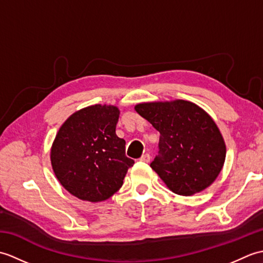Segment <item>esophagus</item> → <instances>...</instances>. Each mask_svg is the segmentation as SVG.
<instances>
[{"mask_svg": "<svg viewBox=\"0 0 263 263\" xmlns=\"http://www.w3.org/2000/svg\"><path fill=\"white\" fill-rule=\"evenodd\" d=\"M150 158H152V157H150V155H149V154H144V155H142V156H141L140 160H141V161H144V163H149V161H150Z\"/></svg>", "mask_w": 263, "mask_h": 263, "instance_id": "esophagus-1", "label": "esophagus"}]
</instances>
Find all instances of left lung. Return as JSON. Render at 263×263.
Masks as SVG:
<instances>
[{
    "label": "left lung",
    "mask_w": 263,
    "mask_h": 263,
    "mask_svg": "<svg viewBox=\"0 0 263 263\" xmlns=\"http://www.w3.org/2000/svg\"><path fill=\"white\" fill-rule=\"evenodd\" d=\"M139 115L160 133L150 167L171 191L193 195L211 185L226 157V144L211 116L187 100L136 105Z\"/></svg>",
    "instance_id": "1"
}]
</instances>
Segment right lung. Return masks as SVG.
<instances>
[{
	"label": "right lung",
	"instance_id": "obj_1",
	"mask_svg": "<svg viewBox=\"0 0 263 263\" xmlns=\"http://www.w3.org/2000/svg\"><path fill=\"white\" fill-rule=\"evenodd\" d=\"M120 110L92 105L72 114L60 127L51 163L62 186L78 199L99 202L121 189L135 161L125 156V140L116 136Z\"/></svg>",
	"mask_w": 263,
	"mask_h": 263
}]
</instances>
